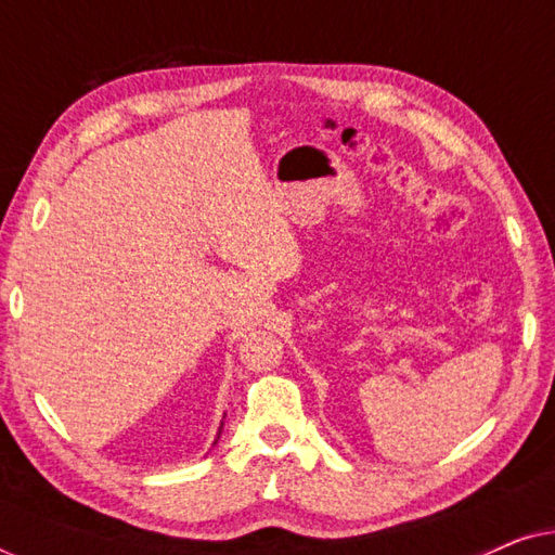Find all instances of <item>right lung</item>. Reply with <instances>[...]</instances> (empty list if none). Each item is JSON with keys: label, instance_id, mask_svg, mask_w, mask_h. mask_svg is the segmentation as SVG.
<instances>
[{"label": "right lung", "instance_id": "obj_1", "mask_svg": "<svg viewBox=\"0 0 555 555\" xmlns=\"http://www.w3.org/2000/svg\"><path fill=\"white\" fill-rule=\"evenodd\" d=\"M219 431H222V429H219ZM217 439H219V435H217ZM217 439H215V444H217Z\"/></svg>", "mask_w": 555, "mask_h": 555}]
</instances>
